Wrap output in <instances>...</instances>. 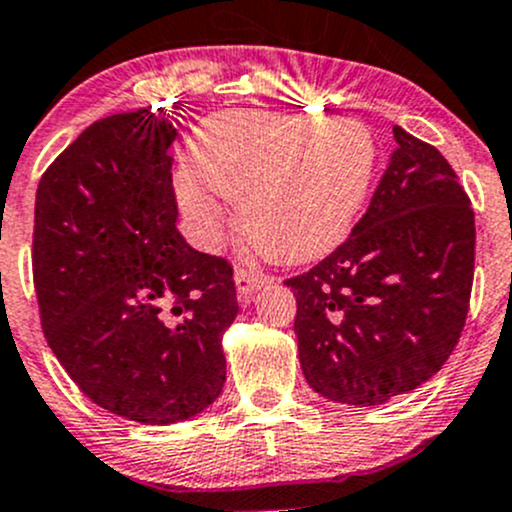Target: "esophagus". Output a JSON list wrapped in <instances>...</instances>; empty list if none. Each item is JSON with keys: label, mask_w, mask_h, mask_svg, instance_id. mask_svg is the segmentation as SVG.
<instances>
[{"label": "esophagus", "mask_w": 512, "mask_h": 512, "mask_svg": "<svg viewBox=\"0 0 512 512\" xmlns=\"http://www.w3.org/2000/svg\"><path fill=\"white\" fill-rule=\"evenodd\" d=\"M234 281H236V291L244 295V298H249V295H254L258 288L266 286L271 278L263 276V273L251 271V268H239V271H236V276H234Z\"/></svg>", "instance_id": "34e87169"}]
</instances>
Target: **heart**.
<instances>
[{"label":"heart","mask_w":512,"mask_h":512,"mask_svg":"<svg viewBox=\"0 0 512 512\" xmlns=\"http://www.w3.org/2000/svg\"><path fill=\"white\" fill-rule=\"evenodd\" d=\"M175 194L204 236L221 199L241 204V229L278 263H308L345 241L377 170V142L360 120L214 113L194 130Z\"/></svg>","instance_id":"1"}]
</instances>
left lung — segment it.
Wrapping results in <instances>:
<instances>
[{
	"label": "left lung",
	"instance_id": "left-lung-1",
	"mask_svg": "<svg viewBox=\"0 0 512 512\" xmlns=\"http://www.w3.org/2000/svg\"><path fill=\"white\" fill-rule=\"evenodd\" d=\"M394 140L345 244L286 281L300 370L320 397L355 407L412 392L444 367L473 286L471 199L434 145L399 125Z\"/></svg>",
	"mask_w": 512,
	"mask_h": 512
}]
</instances>
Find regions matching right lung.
<instances>
[{"instance_id": "add662e5", "label": "right lung", "mask_w": 512, "mask_h": 512, "mask_svg": "<svg viewBox=\"0 0 512 512\" xmlns=\"http://www.w3.org/2000/svg\"><path fill=\"white\" fill-rule=\"evenodd\" d=\"M175 140L160 110L98 120L51 162L34 209L46 342L93 404L150 426L217 402L239 313L231 263L175 226Z\"/></svg>"}]
</instances>
